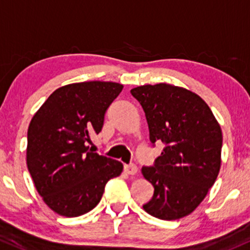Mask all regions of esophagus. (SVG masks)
<instances>
[{
    "mask_svg": "<svg viewBox=\"0 0 250 250\" xmlns=\"http://www.w3.org/2000/svg\"><path fill=\"white\" fill-rule=\"evenodd\" d=\"M124 170H125L127 174H130V175H135L137 171H138V168H137L136 165H133V163H131V165H125Z\"/></svg>",
    "mask_w": 250,
    "mask_h": 250,
    "instance_id": "esophagus-1",
    "label": "esophagus"
}]
</instances>
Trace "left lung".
I'll list each match as a JSON object with an SVG mask.
<instances>
[{"mask_svg": "<svg viewBox=\"0 0 250 250\" xmlns=\"http://www.w3.org/2000/svg\"><path fill=\"white\" fill-rule=\"evenodd\" d=\"M131 94L143 107L152 146L165 144L154 166L142 168L155 188L143 208L163 221L182 218L198 208L218 176L221 126L208 104L185 88L158 83Z\"/></svg>", "mask_w": 250, "mask_h": 250, "instance_id": "8db88e82", "label": "left lung"}]
</instances>
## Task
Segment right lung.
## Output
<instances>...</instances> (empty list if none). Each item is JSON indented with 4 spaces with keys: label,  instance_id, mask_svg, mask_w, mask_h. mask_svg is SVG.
<instances>
[{
    "label": "right lung",
    "instance_id": "obj_1",
    "mask_svg": "<svg viewBox=\"0 0 250 250\" xmlns=\"http://www.w3.org/2000/svg\"><path fill=\"white\" fill-rule=\"evenodd\" d=\"M123 90L115 82H80L58 88L42 104L27 131V168L34 186L56 213L77 217L93 210L119 161L89 150L90 136Z\"/></svg>",
    "mask_w": 250,
    "mask_h": 250
}]
</instances>
